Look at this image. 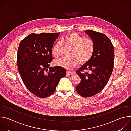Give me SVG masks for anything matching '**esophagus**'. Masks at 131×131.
I'll list each match as a JSON object with an SVG mask.
<instances>
[{
	"label": "esophagus",
	"mask_w": 131,
	"mask_h": 131,
	"mask_svg": "<svg viewBox=\"0 0 131 131\" xmlns=\"http://www.w3.org/2000/svg\"><path fill=\"white\" fill-rule=\"evenodd\" d=\"M75 73V71L73 70H70V69H67V76H70L72 75Z\"/></svg>",
	"instance_id": "esophagus-1"
}]
</instances>
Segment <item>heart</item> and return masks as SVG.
<instances>
[{
    "label": "heart",
    "instance_id": "b5f03b06",
    "mask_svg": "<svg viewBox=\"0 0 131 131\" xmlns=\"http://www.w3.org/2000/svg\"><path fill=\"white\" fill-rule=\"evenodd\" d=\"M62 41L72 47L71 57H63L55 61L56 65L70 69L80 62L84 63L92 57L95 51V42L92 38L85 37L75 32H71L62 38ZM62 43L60 41L54 43L52 48V53L55 57L61 54Z\"/></svg>",
    "mask_w": 131,
    "mask_h": 131
}]
</instances>
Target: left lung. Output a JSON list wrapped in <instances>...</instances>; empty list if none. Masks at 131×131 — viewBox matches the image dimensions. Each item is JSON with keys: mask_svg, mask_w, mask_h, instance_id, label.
<instances>
[{"mask_svg": "<svg viewBox=\"0 0 131 131\" xmlns=\"http://www.w3.org/2000/svg\"><path fill=\"white\" fill-rule=\"evenodd\" d=\"M85 32L94 40L95 51L92 58L76 71L81 80L76 89L81 96L89 97L100 92L107 84L114 69L115 53L106 35L90 29ZM84 70L90 72L84 73Z\"/></svg>", "mask_w": 131, "mask_h": 131, "instance_id": "obj_1", "label": "left lung"}]
</instances>
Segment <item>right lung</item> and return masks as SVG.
Wrapping results in <instances>:
<instances>
[{"label":"right lung","mask_w":131,"mask_h":131,"mask_svg":"<svg viewBox=\"0 0 131 131\" xmlns=\"http://www.w3.org/2000/svg\"><path fill=\"white\" fill-rule=\"evenodd\" d=\"M60 34H31L20 42L17 50V68L22 80L30 92L41 98L52 95L66 75L65 68L49 64L52 47Z\"/></svg>","instance_id":"obj_1"}]
</instances>
